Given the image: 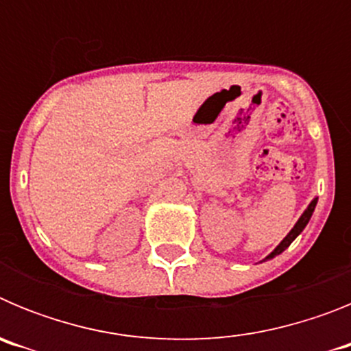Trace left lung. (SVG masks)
Masks as SVG:
<instances>
[{"label": "left lung", "mask_w": 351, "mask_h": 351, "mask_svg": "<svg viewBox=\"0 0 351 351\" xmlns=\"http://www.w3.org/2000/svg\"><path fill=\"white\" fill-rule=\"evenodd\" d=\"M315 206H316V198H315V200H313L311 204H309L308 209L304 210V214H302V216H300V218H299V221H297V223H295V226H293V228H291L290 234H288L287 237H285L283 241H281L280 246L276 247V250L272 251L271 255L267 256V260H269V258H274L276 255H280V253H283V251L287 250V247L290 246L291 243H293V239H295L297 235H299L300 232H302L304 228H306V225H308V221H309V219H311V214H313V210H315Z\"/></svg>", "instance_id": "1"}]
</instances>
